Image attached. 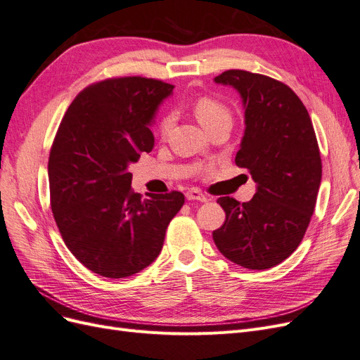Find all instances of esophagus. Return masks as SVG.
<instances>
[{"instance_id": "obj_1", "label": "esophagus", "mask_w": 360, "mask_h": 360, "mask_svg": "<svg viewBox=\"0 0 360 360\" xmlns=\"http://www.w3.org/2000/svg\"><path fill=\"white\" fill-rule=\"evenodd\" d=\"M186 198H188L189 201H201V202H205V201H207L205 195H204L201 191L195 189V188H192V189H189V191L186 192Z\"/></svg>"}]
</instances>
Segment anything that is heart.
<instances>
[{
  "label": "heart",
  "instance_id": "b5f03b06",
  "mask_svg": "<svg viewBox=\"0 0 360 360\" xmlns=\"http://www.w3.org/2000/svg\"><path fill=\"white\" fill-rule=\"evenodd\" d=\"M193 112L197 115L198 122L205 127L210 129L216 123L221 122H231V111L224 102L212 96H200L193 102ZM174 123V118L171 114H165L160 118L159 123V134L165 136Z\"/></svg>",
  "mask_w": 360,
  "mask_h": 360
}]
</instances>
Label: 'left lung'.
<instances>
[{"label": "left lung", "mask_w": 360, "mask_h": 360, "mask_svg": "<svg viewBox=\"0 0 360 360\" xmlns=\"http://www.w3.org/2000/svg\"><path fill=\"white\" fill-rule=\"evenodd\" d=\"M245 106V135L236 165L257 181L248 202L221 197L225 222L213 231L221 254L250 270L275 267L300 245L317 202L321 158L307 108L288 85L266 75L225 70Z\"/></svg>", "instance_id": "obj_1"}]
</instances>
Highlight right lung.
I'll return each instance as SVG.
<instances>
[{"label": "right lung", "mask_w": 360, "mask_h": 360, "mask_svg": "<svg viewBox=\"0 0 360 360\" xmlns=\"http://www.w3.org/2000/svg\"><path fill=\"white\" fill-rule=\"evenodd\" d=\"M174 85L144 76L90 84L64 114L49 153L51 209L75 258L105 278H126L160 254L179 191L144 200L127 167L150 153L148 124Z\"/></svg>", "instance_id": "1"}]
</instances>
